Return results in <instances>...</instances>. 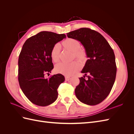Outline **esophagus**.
Masks as SVG:
<instances>
[{"label":"esophagus","mask_w":134,"mask_h":134,"mask_svg":"<svg viewBox=\"0 0 134 134\" xmlns=\"http://www.w3.org/2000/svg\"><path fill=\"white\" fill-rule=\"evenodd\" d=\"M70 79V77H69V76H66L65 77V80H69Z\"/></svg>","instance_id":"esophagus-1"}]
</instances>
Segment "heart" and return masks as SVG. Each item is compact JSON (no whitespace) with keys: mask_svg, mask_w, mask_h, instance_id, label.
Wrapping results in <instances>:
<instances>
[{"mask_svg":"<svg viewBox=\"0 0 134 134\" xmlns=\"http://www.w3.org/2000/svg\"><path fill=\"white\" fill-rule=\"evenodd\" d=\"M62 44L65 49L73 52L74 57L82 65H84L87 63L88 59L87 52L84 48H80L81 44L78 40L72 38H67L64 40ZM60 52V45L59 43H56L51 51V58L54 62H59ZM80 67V64L76 61L70 63H59L56 65L55 71L57 73L66 76H70L78 71Z\"/></svg>","mask_w":134,"mask_h":134,"instance_id":"obj_1","label":"heart"}]
</instances>
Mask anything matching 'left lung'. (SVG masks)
Wrapping results in <instances>:
<instances>
[{"label": "left lung", "mask_w": 134, "mask_h": 134, "mask_svg": "<svg viewBox=\"0 0 134 134\" xmlns=\"http://www.w3.org/2000/svg\"><path fill=\"white\" fill-rule=\"evenodd\" d=\"M67 36L82 43L89 58L82 71L88 79L84 76L79 78L75 95L84 104H98L106 98L115 83L117 68L114 52L102 35L90 28H81L69 32Z\"/></svg>", "instance_id": "8db88e82"}]
</instances>
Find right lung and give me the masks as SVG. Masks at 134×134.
Listing matches in <instances>:
<instances>
[{
    "mask_svg": "<svg viewBox=\"0 0 134 134\" xmlns=\"http://www.w3.org/2000/svg\"><path fill=\"white\" fill-rule=\"evenodd\" d=\"M66 38L65 34L42 31L28 38L24 43L18 59V82L22 92L32 103L46 106L54 102L58 96V88L64 82L60 74L51 76L54 68L51 51L55 44Z\"/></svg>",
    "mask_w": 134,
    "mask_h": 134,
    "instance_id": "add662e5",
    "label": "right lung"
}]
</instances>
